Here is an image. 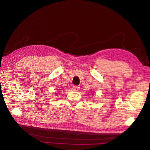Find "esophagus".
<instances>
[{"label":"esophagus","instance_id":"obj_1","mask_svg":"<svg viewBox=\"0 0 150 150\" xmlns=\"http://www.w3.org/2000/svg\"><path fill=\"white\" fill-rule=\"evenodd\" d=\"M72 90L76 91H78L79 90V87L78 86H72Z\"/></svg>","mask_w":150,"mask_h":150}]
</instances>
